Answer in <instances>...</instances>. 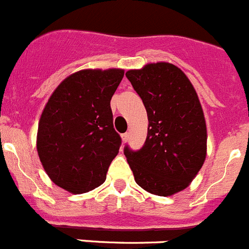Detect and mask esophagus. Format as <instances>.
I'll return each instance as SVG.
<instances>
[{"label": "esophagus", "instance_id": "esophagus-1", "mask_svg": "<svg viewBox=\"0 0 249 249\" xmlns=\"http://www.w3.org/2000/svg\"><path fill=\"white\" fill-rule=\"evenodd\" d=\"M128 138H129V134L128 133L122 134V142H123V143H126V142L128 141Z\"/></svg>", "mask_w": 249, "mask_h": 249}]
</instances>
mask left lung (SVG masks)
Segmentation results:
<instances>
[{"mask_svg": "<svg viewBox=\"0 0 249 249\" xmlns=\"http://www.w3.org/2000/svg\"><path fill=\"white\" fill-rule=\"evenodd\" d=\"M148 113V136L138 151L124 148L137 184L170 197L191 184L207 158V123L193 84L177 66L148 63L129 70Z\"/></svg>", "mask_w": 249, "mask_h": 249, "instance_id": "8db88e82", "label": "left lung"}]
</instances>
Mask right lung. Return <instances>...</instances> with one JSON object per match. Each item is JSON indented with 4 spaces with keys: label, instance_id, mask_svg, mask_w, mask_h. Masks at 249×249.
Instances as JSON below:
<instances>
[{
    "label": "right lung",
    "instance_id": "add662e5",
    "mask_svg": "<svg viewBox=\"0 0 249 249\" xmlns=\"http://www.w3.org/2000/svg\"><path fill=\"white\" fill-rule=\"evenodd\" d=\"M123 75L121 68L78 71L58 84L42 110L37 155L50 179L70 193L101 186L118 154L110 101Z\"/></svg>",
    "mask_w": 249,
    "mask_h": 249
}]
</instances>
